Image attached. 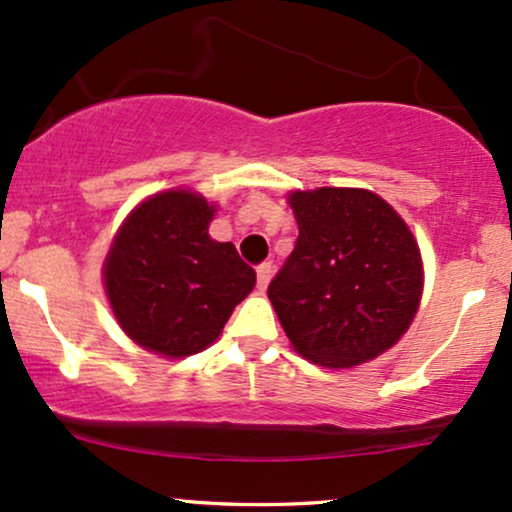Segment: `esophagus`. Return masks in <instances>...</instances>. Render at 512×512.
I'll return each mask as SVG.
<instances>
[{
	"label": "esophagus",
	"instance_id": "34e87169",
	"mask_svg": "<svg viewBox=\"0 0 512 512\" xmlns=\"http://www.w3.org/2000/svg\"><path fill=\"white\" fill-rule=\"evenodd\" d=\"M272 274H274V264L272 262H262L260 267H257V289H260V291L267 289Z\"/></svg>",
	"mask_w": 512,
	"mask_h": 512
}]
</instances>
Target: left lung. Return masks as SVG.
<instances>
[{
  "label": "left lung",
  "instance_id": "1",
  "mask_svg": "<svg viewBox=\"0 0 512 512\" xmlns=\"http://www.w3.org/2000/svg\"><path fill=\"white\" fill-rule=\"evenodd\" d=\"M298 238L267 296L293 349L325 368L373 361L419 310L421 252L383 197L358 187L291 192Z\"/></svg>",
  "mask_w": 512,
  "mask_h": 512
}]
</instances>
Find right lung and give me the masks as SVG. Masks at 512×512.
I'll return each mask as SVG.
<instances>
[{"mask_svg":"<svg viewBox=\"0 0 512 512\" xmlns=\"http://www.w3.org/2000/svg\"><path fill=\"white\" fill-rule=\"evenodd\" d=\"M214 211L197 192H158L117 231L103 264L105 293L142 349L166 358L199 354L255 286V269L233 243L209 236Z\"/></svg>","mask_w":512,"mask_h":512,"instance_id":"1","label":"right lung"}]
</instances>
